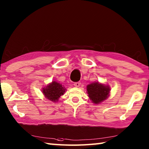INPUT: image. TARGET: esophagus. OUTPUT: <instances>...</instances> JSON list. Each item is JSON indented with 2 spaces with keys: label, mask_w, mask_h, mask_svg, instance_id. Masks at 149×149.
Segmentation results:
<instances>
[{
  "label": "esophagus",
  "mask_w": 149,
  "mask_h": 149,
  "mask_svg": "<svg viewBox=\"0 0 149 149\" xmlns=\"http://www.w3.org/2000/svg\"><path fill=\"white\" fill-rule=\"evenodd\" d=\"M74 85L75 87H79L81 85V83L80 82H76V83H74Z\"/></svg>",
  "instance_id": "obj_1"
}]
</instances>
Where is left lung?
Wrapping results in <instances>:
<instances>
[{"label": "left lung", "mask_w": 149, "mask_h": 149, "mask_svg": "<svg viewBox=\"0 0 149 149\" xmlns=\"http://www.w3.org/2000/svg\"><path fill=\"white\" fill-rule=\"evenodd\" d=\"M109 88L99 83H93L87 86L90 99L95 104H99L106 99L109 93Z\"/></svg>", "instance_id": "left-lung-1"}]
</instances>
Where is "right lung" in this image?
I'll use <instances>...</instances> for the list:
<instances>
[{
	"label": "right lung",
	"instance_id": "right-lung-1",
	"mask_svg": "<svg viewBox=\"0 0 149 149\" xmlns=\"http://www.w3.org/2000/svg\"><path fill=\"white\" fill-rule=\"evenodd\" d=\"M65 90L66 89L61 84L53 81L52 83L47 85L46 88H43V93L47 99L56 102L58 100L59 98L64 94Z\"/></svg>",
	"mask_w": 149,
	"mask_h": 149
}]
</instances>
